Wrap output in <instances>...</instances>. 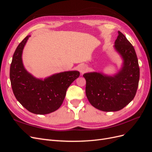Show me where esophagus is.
Returning <instances> with one entry per match:
<instances>
[{"mask_svg": "<svg viewBox=\"0 0 152 152\" xmlns=\"http://www.w3.org/2000/svg\"><path fill=\"white\" fill-rule=\"evenodd\" d=\"M87 66H85V65H82V66H81L80 67V72L82 73H83L86 72L87 71Z\"/></svg>", "mask_w": 152, "mask_h": 152, "instance_id": "34e87169", "label": "esophagus"}]
</instances>
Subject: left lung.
Segmentation results:
<instances>
[{"instance_id":"left-lung-1","label":"left lung","mask_w":152,"mask_h":152,"mask_svg":"<svg viewBox=\"0 0 152 152\" xmlns=\"http://www.w3.org/2000/svg\"><path fill=\"white\" fill-rule=\"evenodd\" d=\"M115 48L124 59V66L118 74L108 77L100 73L83 75L86 80V94L89 103L103 112H116L134 99L138 87L140 67L134 47L121 31Z\"/></svg>"}]
</instances>
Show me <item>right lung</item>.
Instances as JSON below:
<instances>
[{
	"instance_id": "right-lung-1",
	"label": "right lung",
	"mask_w": 152,
	"mask_h": 152,
	"mask_svg": "<svg viewBox=\"0 0 152 152\" xmlns=\"http://www.w3.org/2000/svg\"><path fill=\"white\" fill-rule=\"evenodd\" d=\"M30 35L18 45L10 67V80L16 99L29 112L39 115L58 110L65 99L66 90L80 75L77 71L65 72L45 80L37 79L26 72L23 65L22 51Z\"/></svg>"
}]
</instances>
